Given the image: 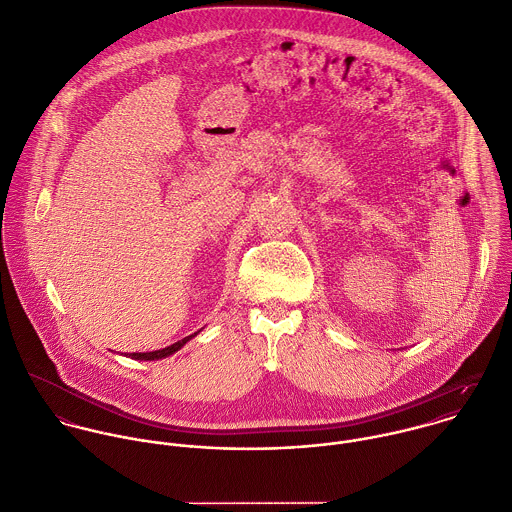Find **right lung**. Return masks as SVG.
<instances>
[{
    "label": "right lung",
    "mask_w": 512,
    "mask_h": 512,
    "mask_svg": "<svg viewBox=\"0 0 512 512\" xmlns=\"http://www.w3.org/2000/svg\"><path fill=\"white\" fill-rule=\"evenodd\" d=\"M198 332H200V330H198ZM198 332H194V334H190V336H186V338H182V340H178V342H174V344H170V346H166V348L154 350V352H132L130 358H134V360H162V358H168L170 354L178 352L186 342H190ZM126 356H128V354H126Z\"/></svg>",
    "instance_id": "1"
}]
</instances>
